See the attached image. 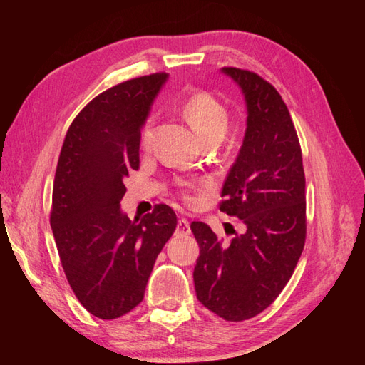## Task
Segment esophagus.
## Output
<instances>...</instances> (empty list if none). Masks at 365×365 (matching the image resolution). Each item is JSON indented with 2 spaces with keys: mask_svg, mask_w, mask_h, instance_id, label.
I'll list each match as a JSON object with an SVG mask.
<instances>
[{
  "mask_svg": "<svg viewBox=\"0 0 365 365\" xmlns=\"http://www.w3.org/2000/svg\"><path fill=\"white\" fill-rule=\"evenodd\" d=\"M191 232V227H190V221L185 220V218H180L177 222V227H175V235L178 237H183V235H188Z\"/></svg>",
  "mask_w": 365,
  "mask_h": 365,
  "instance_id": "1",
  "label": "esophagus"
}]
</instances>
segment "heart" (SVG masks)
<instances>
[{
    "label": "heart",
    "instance_id": "1",
    "mask_svg": "<svg viewBox=\"0 0 365 365\" xmlns=\"http://www.w3.org/2000/svg\"><path fill=\"white\" fill-rule=\"evenodd\" d=\"M183 118L196 131L197 136L207 143H218L226 135L229 127V111L221 100L210 92H196L190 96L182 105ZM153 141V119L147 118L139 131V145L143 150H149ZM185 199L191 197L185 195Z\"/></svg>",
    "mask_w": 365,
    "mask_h": 365
}]
</instances>
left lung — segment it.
Segmentation results:
<instances>
[{
    "label": "left lung",
    "mask_w": 365,
    "mask_h": 365,
    "mask_svg": "<svg viewBox=\"0 0 365 365\" xmlns=\"http://www.w3.org/2000/svg\"><path fill=\"white\" fill-rule=\"evenodd\" d=\"M222 72L242 88L247 122L243 145L222 185L220 210L245 222L224 242L192 221L200 254L196 297L227 322L252 319L282 292L306 242V177L289 108L273 84L237 67Z\"/></svg>",
    "instance_id": "8db88e82"
}]
</instances>
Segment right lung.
Listing matches in <instances>:
<instances>
[{"label":"right lung","mask_w":365,"mask_h":365,"mask_svg":"<svg viewBox=\"0 0 365 365\" xmlns=\"http://www.w3.org/2000/svg\"><path fill=\"white\" fill-rule=\"evenodd\" d=\"M165 72L106 89L68 127L53 183L50 224L75 297L114 320L144 298L153 263L177 227L166 204L131 221L120 212L123 180L139 169V131Z\"/></svg>","instance_id":"right-lung-1"}]
</instances>
